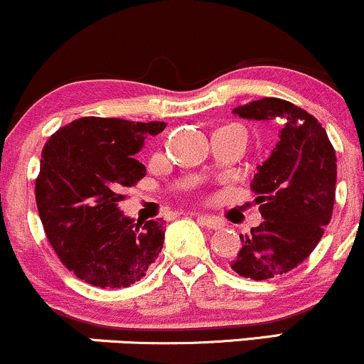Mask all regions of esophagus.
Returning a JSON list of instances; mask_svg holds the SVG:
<instances>
[{
	"label": "esophagus",
	"instance_id": "esophagus-1",
	"mask_svg": "<svg viewBox=\"0 0 364 364\" xmlns=\"http://www.w3.org/2000/svg\"><path fill=\"white\" fill-rule=\"evenodd\" d=\"M197 221L200 223L202 226L209 228V230H219L223 226V223L219 221L218 218H213V215H198Z\"/></svg>",
	"mask_w": 364,
	"mask_h": 364
}]
</instances>
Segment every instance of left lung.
<instances>
[{"mask_svg":"<svg viewBox=\"0 0 364 364\" xmlns=\"http://www.w3.org/2000/svg\"><path fill=\"white\" fill-rule=\"evenodd\" d=\"M233 114L282 126L279 141L250 185L264 221L240 235L242 249L230 264L240 277L261 282L289 273L316 249L333 213L337 157L318 119L287 100H255Z\"/></svg>","mask_w":364,"mask_h":364,"instance_id":"1","label":"left lung"}]
</instances>
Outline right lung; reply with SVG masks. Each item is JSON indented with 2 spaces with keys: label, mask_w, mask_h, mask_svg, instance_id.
Returning a JSON list of instances; mask_svg holds the SVG:
<instances>
[{
  "label": "right lung",
  "mask_w": 364,
  "mask_h": 364,
  "mask_svg": "<svg viewBox=\"0 0 364 364\" xmlns=\"http://www.w3.org/2000/svg\"><path fill=\"white\" fill-rule=\"evenodd\" d=\"M166 122L81 117L51 134L41 151L36 203L51 247L67 269L100 289L145 277L162 250L164 223H134L119 210L124 188L145 178L134 155Z\"/></svg>",
  "instance_id": "1"
}]
</instances>
